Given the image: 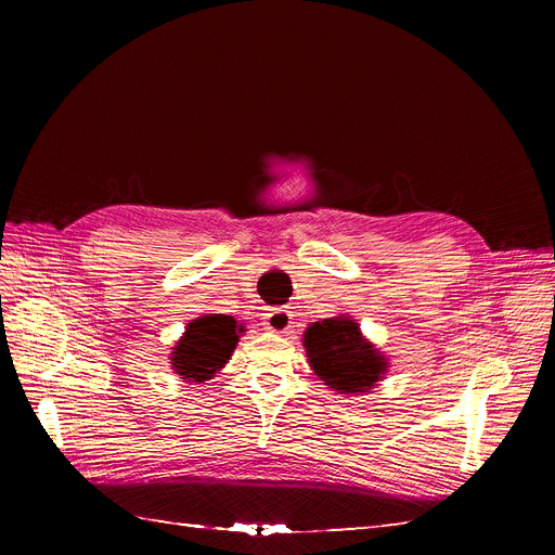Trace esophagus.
Returning a JSON list of instances; mask_svg holds the SVG:
<instances>
[{"mask_svg": "<svg viewBox=\"0 0 555 555\" xmlns=\"http://www.w3.org/2000/svg\"><path fill=\"white\" fill-rule=\"evenodd\" d=\"M263 325L272 334H287L292 330V311L283 307H272L263 313Z\"/></svg>", "mask_w": 555, "mask_h": 555, "instance_id": "1", "label": "esophagus"}]
</instances>
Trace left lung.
Segmentation results:
<instances>
[{
	"label": "left lung",
	"instance_id": "8db88e82",
	"mask_svg": "<svg viewBox=\"0 0 555 555\" xmlns=\"http://www.w3.org/2000/svg\"><path fill=\"white\" fill-rule=\"evenodd\" d=\"M309 366L330 388L356 395L371 390L386 373V358L360 334L351 315H336L305 330Z\"/></svg>",
	"mask_w": 555,
	"mask_h": 555
}]
</instances>
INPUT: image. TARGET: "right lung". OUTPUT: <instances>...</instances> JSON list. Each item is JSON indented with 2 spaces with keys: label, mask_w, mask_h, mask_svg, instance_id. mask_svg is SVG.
I'll list each match as a JSON object with an SVG mask.
<instances>
[{
  "label": "right lung",
  "mask_w": 555,
  "mask_h": 555,
  "mask_svg": "<svg viewBox=\"0 0 555 555\" xmlns=\"http://www.w3.org/2000/svg\"><path fill=\"white\" fill-rule=\"evenodd\" d=\"M244 325L225 313H206L189 323L184 336L173 347L171 364L178 375L186 382L212 379L217 371L230 360Z\"/></svg>",
  "instance_id": "1"
}]
</instances>
